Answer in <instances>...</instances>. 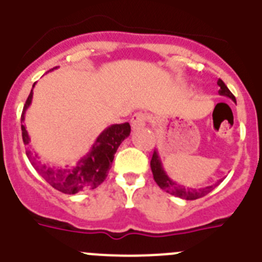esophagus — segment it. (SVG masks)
<instances>
[{"instance_id":"34e87169","label":"esophagus","mask_w":262,"mask_h":262,"mask_svg":"<svg viewBox=\"0 0 262 262\" xmlns=\"http://www.w3.org/2000/svg\"><path fill=\"white\" fill-rule=\"evenodd\" d=\"M146 121H147V115H146L145 112H136L130 119V123H132V126H133V129L145 126Z\"/></svg>"}]
</instances>
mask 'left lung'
<instances>
[{
	"mask_svg": "<svg viewBox=\"0 0 262 262\" xmlns=\"http://www.w3.org/2000/svg\"><path fill=\"white\" fill-rule=\"evenodd\" d=\"M217 85L220 86V90H219L220 94L225 95V97H229L230 99H233L234 102H236L233 93L227 89V86L225 85V82L222 81L221 79H219ZM150 165H151V170H152L154 180H155V182L158 183V186L160 187V189L165 190L167 192H169V194L174 195V196L181 198V199H186V200L199 199V198L205 196V195L209 194V192L213 190V186H207L198 190V189H190V187L181 186V185L176 183L174 181L170 180V178L168 177L167 173H165L164 168H163V165H161L160 156H159L158 151L156 150H154L152 159H151Z\"/></svg>",
	"mask_w": 262,
	"mask_h": 262,
	"instance_id": "left-lung-1",
	"label": "left lung"
}]
</instances>
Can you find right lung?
Masks as SVG:
<instances>
[{
    "instance_id": "add662e5",
    "label": "right lung",
    "mask_w": 262,
    "mask_h": 262,
    "mask_svg": "<svg viewBox=\"0 0 262 262\" xmlns=\"http://www.w3.org/2000/svg\"><path fill=\"white\" fill-rule=\"evenodd\" d=\"M32 97H33V90H31L23 107V112H21L23 123L26 119L24 115L31 104ZM129 134H130L129 123L114 124L108 126L98 136L97 141L92 146L89 152L84 158L80 159L77 163L71 165L51 167V165L43 164L38 160V156L36 154L33 155V152L28 150H27V156L33 168L40 173L41 177L50 186L63 194H76L84 190L95 189L106 180L107 173L114 161L115 152L119 148L120 143L123 142ZM21 137H23L24 145H28L29 137L24 125H21Z\"/></svg>"
}]
</instances>
